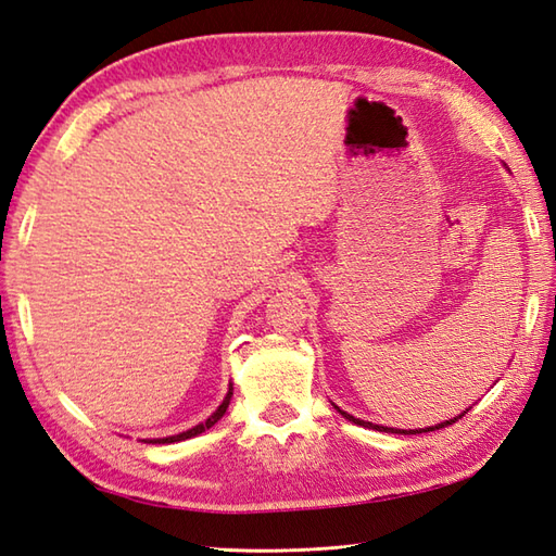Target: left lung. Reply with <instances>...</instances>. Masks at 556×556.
I'll use <instances>...</instances> for the list:
<instances>
[{
    "label": "left lung",
    "instance_id": "8db88e82",
    "mask_svg": "<svg viewBox=\"0 0 556 556\" xmlns=\"http://www.w3.org/2000/svg\"><path fill=\"white\" fill-rule=\"evenodd\" d=\"M337 410L341 413V416H344L346 420H353L356 425H363V428H372V430H380V432H401V434H420V432H432V430H440V428H446V425H452V422H456L458 418H454V420H446V422H442V425H434V428H425V430H394V428H384V425H372V422H368V420H358V418H353V416H349L346 410H341L339 406H337ZM466 413V410H464Z\"/></svg>",
    "mask_w": 556,
    "mask_h": 556
}]
</instances>
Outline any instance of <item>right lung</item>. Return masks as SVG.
Here are the masks:
<instances>
[{
	"instance_id": "right-lung-1",
	"label": "right lung",
	"mask_w": 556,
	"mask_h": 556,
	"mask_svg": "<svg viewBox=\"0 0 556 556\" xmlns=\"http://www.w3.org/2000/svg\"><path fill=\"white\" fill-rule=\"evenodd\" d=\"M231 389H229V394L224 396V401H222V406L212 413V416L205 420V422H200V425H195V428H191V430H186V432H181V434H174V437H164V440H150L152 444H172V442H181V440H188V437H195V434H200V432H205V430H210L212 425H215L224 413H227V408H229V401H231Z\"/></svg>"
}]
</instances>
